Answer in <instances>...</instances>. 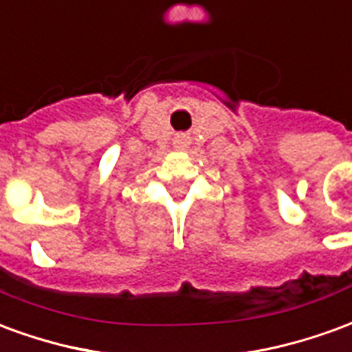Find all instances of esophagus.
<instances>
[{
    "label": "esophagus",
    "instance_id": "1",
    "mask_svg": "<svg viewBox=\"0 0 352 352\" xmlns=\"http://www.w3.org/2000/svg\"><path fill=\"white\" fill-rule=\"evenodd\" d=\"M175 143H177V145L184 146L186 143H188V135H179V138L175 139Z\"/></svg>",
    "mask_w": 352,
    "mask_h": 352
}]
</instances>
